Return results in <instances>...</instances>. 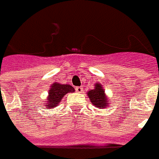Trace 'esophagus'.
Listing matches in <instances>:
<instances>
[{"label": "esophagus", "mask_w": 159, "mask_h": 159, "mask_svg": "<svg viewBox=\"0 0 159 159\" xmlns=\"http://www.w3.org/2000/svg\"><path fill=\"white\" fill-rule=\"evenodd\" d=\"M75 90H76V92H79V93H81V92H83V88H82L81 86H77V87L75 88Z\"/></svg>", "instance_id": "1"}]
</instances>
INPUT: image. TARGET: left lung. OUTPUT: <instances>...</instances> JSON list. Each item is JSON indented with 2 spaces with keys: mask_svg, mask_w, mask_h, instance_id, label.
<instances>
[{
  "mask_svg": "<svg viewBox=\"0 0 159 159\" xmlns=\"http://www.w3.org/2000/svg\"><path fill=\"white\" fill-rule=\"evenodd\" d=\"M87 96L92 104L97 108H99V109L107 108L108 104L110 103H108V99L105 95L104 90L100 83H96L94 89L89 91L87 92Z\"/></svg>",
  "mask_w": 159,
  "mask_h": 159,
  "instance_id": "8db88e82",
  "label": "left lung"
}]
</instances>
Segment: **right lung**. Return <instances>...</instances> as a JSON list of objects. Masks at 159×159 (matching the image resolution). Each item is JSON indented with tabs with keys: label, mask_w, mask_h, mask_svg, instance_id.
Wrapping results in <instances>:
<instances>
[{
	"label": "right lung",
	"mask_w": 159,
	"mask_h": 159,
	"mask_svg": "<svg viewBox=\"0 0 159 159\" xmlns=\"http://www.w3.org/2000/svg\"><path fill=\"white\" fill-rule=\"evenodd\" d=\"M75 90L70 85H63L60 83H54L51 85L50 90H49L48 101H45L44 105L46 109H53L56 108L58 103L61 101L62 98L68 92H74Z\"/></svg>",
	"instance_id": "1"
}]
</instances>
